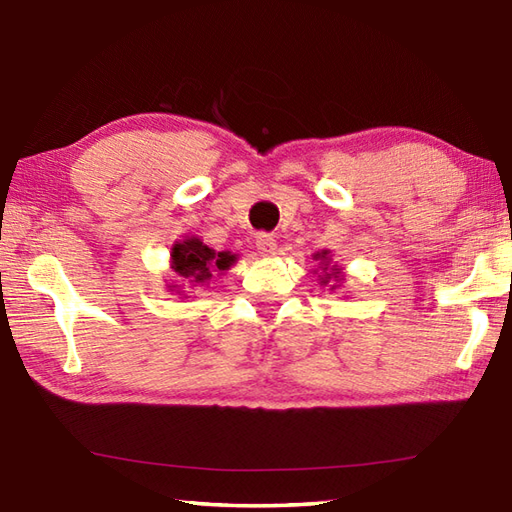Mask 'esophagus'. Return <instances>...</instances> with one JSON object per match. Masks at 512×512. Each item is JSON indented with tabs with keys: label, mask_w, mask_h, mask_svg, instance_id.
<instances>
[{
	"label": "esophagus",
	"mask_w": 512,
	"mask_h": 512,
	"mask_svg": "<svg viewBox=\"0 0 512 512\" xmlns=\"http://www.w3.org/2000/svg\"><path fill=\"white\" fill-rule=\"evenodd\" d=\"M256 247H258V252L263 254V256H274L276 249H278V243H276V238L271 236V234H258L256 236Z\"/></svg>",
	"instance_id": "34e87169"
}]
</instances>
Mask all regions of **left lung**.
Segmentation results:
<instances>
[{"label":"left lung","instance_id":"obj_1","mask_svg":"<svg viewBox=\"0 0 512 512\" xmlns=\"http://www.w3.org/2000/svg\"><path fill=\"white\" fill-rule=\"evenodd\" d=\"M313 258L317 260V263H320V267H317V269H322V274L317 276V280H320L322 287H331V291H335V289L344 285V280H346L344 271H342V267L333 265V258H331V252H328V249H322V252H317Z\"/></svg>","mask_w":512,"mask_h":512}]
</instances>
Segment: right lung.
Here are the masks:
<instances>
[{
	"label": "right lung",
	"instance_id": "1",
	"mask_svg": "<svg viewBox=\"0 0 512 512\" xmlns=\"http://www.w3.org/2000/svg\"><path fill=\"white\" fill-rule=\"evenodd\" d=\"M236 263V254L232 252H214L212 247L201 241L199 236H184L170 247V269L181 278L184 285L206 287L214 276H223L227 269ZM170 291L188 298L181 285H168Z\"/></svg>",
	"mask_w": 512,
	"mask_h": 512
}]
</instances>
